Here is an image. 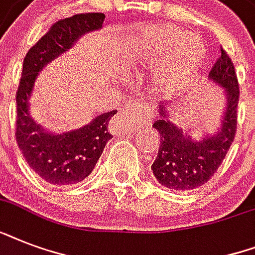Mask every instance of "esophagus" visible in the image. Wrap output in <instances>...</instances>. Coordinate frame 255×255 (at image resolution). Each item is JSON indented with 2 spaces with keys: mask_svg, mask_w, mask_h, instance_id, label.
Masks as SVG:
<instances>
[{
  "mask_svg": "<svg viewBox=\"0 0 255 255\" xmlns=\"http://www.w3.org/2000/svg\"><path fill=\"white\" fill-rule=\"evenodd\" d=\"M155 116V111L151 110V107L135 108L132 104H127L120 116H118L112 128L115 133H124L131 127H144V126H151L152 120Z\"/></svg>",
  "mask_w": 255,
  "mask_h": 255,
  "instance_id": "esophagus-1",
  "label": "esophagus"
}]
</instances>
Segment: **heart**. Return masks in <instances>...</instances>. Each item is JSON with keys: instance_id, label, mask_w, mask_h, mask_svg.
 Instances as JSON below:
<instances>
[{"instance_id": "heart-1", "label": "heart", "mask_w": 255, "mask_h": 255, "mask_svg": "<svg viewBox=\"0 0 255 255\" xmlns=\"http://www.w3.org/2000/svg\"><path fill=\"white\" fill-rule=\"evenodd\" d=\"M127 47L133 59L152 69L160 65L155 74V87L163 94H173L185 87L205 58L200 38L170 25H152L139 30Z\"/></svg>"}]
</instances>
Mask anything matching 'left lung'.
I'll list each match as a JSON object with an SVG mask.
<instances>
[{
  "label": "left lung",
  "instance_id": "left-lung-1",
  "mask_svg": "<svg viewBox=\"0 0 255 255\" xmlns=\"http://www.w3.org/2000/svg\"><path fill=\"white\" fill-rule=\"evenodd\" d=\"M209 79L224 90L225 98L221 127L213 135L194 140L172 122L168 102L157 106L159 119L155 120L153 128L160 133V148L151 168L156 180L165 188L190 190L204 185L216 173L233 143L240 87L233 62L225 50L221 49V57L210 70Z\"/></svg>",
  "mask_w": 255,
  "mask_h": 255
}]
</instances>
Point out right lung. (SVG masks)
<instances>
[{
  "mask_svg": "<svg viewBox=\"0 0 255 255\" xmlns=\"http://www.w3.org/2000/svg\"><path fill=\"white\" fill-rule=\"evenodd\" d=\"M104 17L103 13H85L55 22L23 59L15 96V139L30 168L53 185L77 184L91 173L112 137L108 123L116 111L96 116L91 123L78 129L53 133L31 118L29 99L38 73L58 55L71 49L83 34L102 29Z\"/></svg>",
  "mask_w": 255,
  "mask_h": 255,
  "instance_id": "1",
  "label": "right lung"
}]
</instances>
